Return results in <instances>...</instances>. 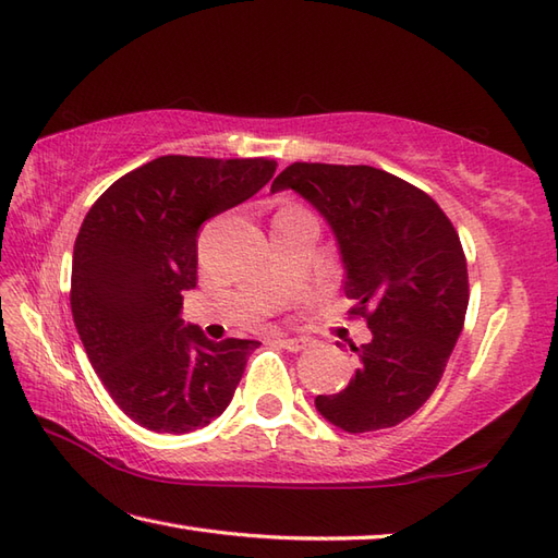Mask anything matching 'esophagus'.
I'll use <instances>...</instances> for the list:
<instances>
[{
	"label": "esophagus",
	"instance_id": "1",
	"mask_svg": "<svg viewBox=\"0 0 558 558\" xmlns=\"http://www.w3.org/2000/svg\"><path fill=\"white\" fill-rule=\"evenodd\" d=\"M282 349H288V352H302V349L308 347L306 338H278L276 340Z\"/></svg>",
	"mask_w": 558,
	"mask_h": 558
}]
</instances>
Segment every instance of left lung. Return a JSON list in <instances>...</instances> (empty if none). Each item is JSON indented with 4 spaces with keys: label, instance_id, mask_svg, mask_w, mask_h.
Returning a JSON list of instances; mask_svg holds the SVG:
<instances>
[{
    "label": "left lung",
    "instance_id": "left-lung-1",
    "mask_svg": "<svg viewBox=\"0 0 558 558\" xmlns=\"http://www.w3.org/2000/svg\"><path fill=\"white\" fill-rule=\"evenodd\" d=\"M294 190L328 220L344 266L352 316L371 342L352 347L359 368L320 416L344 433H373L413 416L435 392L469 308V268L451 220L407 180L373 166L284 168L270 192Z\"/></svg>",
    "mask_w": 558,
    "mask_h": 558
}]
</instances>
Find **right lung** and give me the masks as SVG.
I'll return each instance as SVG.
<instances>
[{
  "label": "right lung",
  "instance_id": "add662e5",
  "mask_svg": "<svg viewBox=\"0 0 558 558\" xmlns=\"http://www.w3.org/2000/svg\"><path fill=\"white\" fill-rule=\"evenodd\" d=\"M276 166L168 154L116 180L83 220L71 270L75 328L111 399L147 430L183 435L218 418L262 344L211 342L180 308L197 284L204 220L254 197Z\"/></svg>",
  "mask_w": 558,
  "mask_h": 558
}]
</instances>
